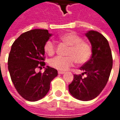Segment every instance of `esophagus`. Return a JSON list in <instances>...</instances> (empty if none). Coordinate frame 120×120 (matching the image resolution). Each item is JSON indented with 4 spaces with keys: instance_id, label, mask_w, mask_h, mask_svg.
Segmentation results:
<instances>
[{
    "instance_id": "34e87169",
    "label": "esophagus",
    "mask_w": 120,
    "mask_h": 120,
    "mask_svg": "<svg viewBox=\"0 0 120 120\" xmlns=\"http://www.w3.org/2000/svg\"><path fill=\"white\" fill-rule=\"evenodd\" d=\"M58 74H60V75H63V74H64V73H65V72H64V71H59L58 72Z\"/></svg>"
}]
</instances>
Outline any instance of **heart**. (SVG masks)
<instances>
[{
  "label": "heart",
  "mask_w": 120,
  "mask_h": 120,
  "mask_svg": "<svg viewBox=\"0 0 120 120\" xmlns=\"http://www.w3.org/2000/svg\"><path fill=\"white\" fill-rule=\"evenodd\" d=\"M59 40L64 44L69 46L67 50V56H56L50 61V65L56 69L65 71L76 62L79 65L86 63L92 54V48L90 44L78 34L73 32L66 33L59 37ZM45 52L49 56L55 55L56 51L55 44L51 40L45 43L44 46Z\"/></svg>",
  "instance_id": "1"
}]
</instances>
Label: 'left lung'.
<instances>
[{
	"label": "left lung",
	"instance_id": "8db88e82",
	"mask_svg": "<svg viewBox=\"0 0 120 120\" xmlns=\"http://www.w3.org/2000/svg\"><path fill=\"white\" fill-rule=\"evenodd\" d=\"M92 45L90 59L80 69L82 75H75L69 90L75 98L82 101L91 100L97 97L108 82L112 68V56L107 40L95 31L86 34ZM86 74L87 76H82Z\"/></svg>",
	"mask_w": 120,
	"mask_h": 120
}]
</instances>
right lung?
<instances>
[{"mask_svg":"<svg viewBox=\"0 0 120 120\" xmlns=\"http://www.w3.org/2000/svg\"><path fill=\"white\" fill-rule=\"evenodd\" d=\"M51 34L47 30L36 29L22 33L12 44L8 56V70L15 88L26 100L36 101L47 94L51 82L58 71L47 66L43 73L37 68H44V46Z\"/></svg>","mask_w":120,"mask_h":120,"instance_id":"1","label":"right lung"}]
</instances>
